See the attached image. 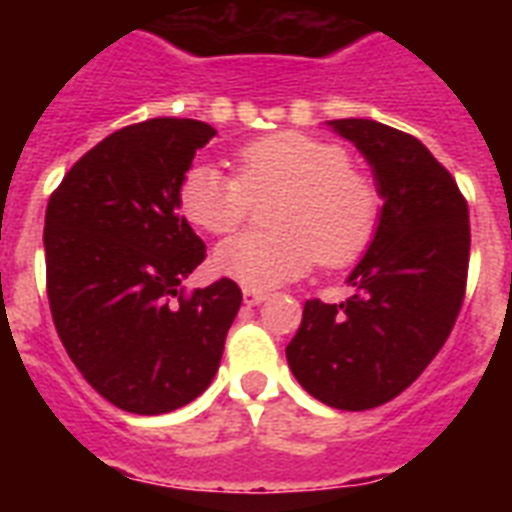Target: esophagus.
<instances>
[{"label": "esophagus", "mask_w": 512, "mask_h": 512, "mask_svg": "<svg viewBox=\"0 0 512 512\" xmlns=\"http://www.w3.org/2000/svg\"><path fill=\"white\" fill-rule=\"evenodd\" d=\"M263 300H268L263 289H244V303L247 305H260Z\"/></svg>", "instance_id": "obj_1"}]
</instances>
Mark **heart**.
<instances>
[{
    "mask_svg": "<svg viewBox=\"0 0 512 512\" xmlns=\"http://www.w3.org/2000/svg\"><path fill=\"white\" fill-rule=\"evenodd\" d=\"M279 193L273 231L233 236L215 252V268L247 289H271L303 276L319 260L345 268L364 255L382 220V191L350 164L348 148L305 132H273L236 151V175L193 164L177 185V207L191 225L228 236L255 199Z\"/></svg>",
    "mask_w": 512,
    "mask_h": 512,
    "instance_id": "obj_1",
    "label": "heart"
}]
</instances>
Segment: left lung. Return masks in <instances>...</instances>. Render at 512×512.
<instances>
[{"instance_id": "1", "label": "left lung", "mask_w": 512, "mask_h": 512, "mask_svg": "<svg viewBox=\"0 0 512 512\" xmlns=\"http://www.w3.org/2000/svg\"><path fill=\"white\" fill-rule=\"evenodd\" d=\"M374 167L382 220L350 273L340 305L308 300L287 361L313 398L364 412L404 393L444 348L460 316L470 263L468 201L409 132L372 119H335Z\"/></svg>"}]
</instances>
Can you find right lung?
Instances as JSON below:
<instances>
[{
    "label": "right lung",
    "mask_w": 512,
    "mask_h": 512,
    "mask_svg": "<svg viewBox=\"0 0 512 512\" xmlns=\"http://www.w3.org/2000/svg\"><path fill=\"white\" fill-rule=\"evenodd\" d=\"M215 135L172 116L122 127L47 201L52 321L84 380L124 412L164 414L201 396L239 313L236 281L180 284L207 247L177 215V185Z\"/></svg>",
    "instance_id": "obj_1"
}]
</instances>
